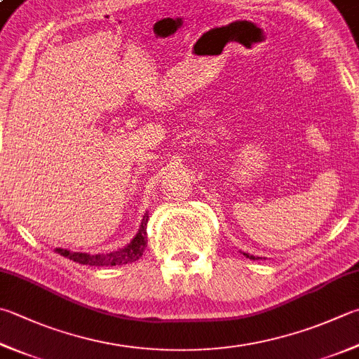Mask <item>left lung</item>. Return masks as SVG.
I'll return each mask as SVG.
<instances>
[{
	"label": "left lung",
	"instance_id": "8db88e82",
	"mask_svg": "<svg viewBox=\"0 0 359 359\" xmlns=\"http://www.w3.org/2000/svg\"><path fill=\"white\" fill-rule=\"evenodd\" d=\"M243 255H245V256H247V258H250V259H258V258H255V256H253V255H248V253H243Z\"/></svg>",
	"mask_w": 359,
	"mask_h": 359
}]
</instances>
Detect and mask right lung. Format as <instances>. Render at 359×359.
<instances>
[{
  "mask_svg": "<svg viewBox=\"0 0 359 359\" xmlns=\"http://www.w3.org/2000/svg\"><path fill=\"white\" fill-rule=\"evenodd\" d=\"M147 223H148V214L144 215V220H142V225H140L139 233L136 234V238L128 243L126 247L117 250V252L89 255V253L70 252V250H65V248H56V252L74 262L86 264V266H97V267L106 266L107 267V266H121V264H130V262L137 261L145 252V247L148 242Z\"/></svg>",
  "mask_w": 359,
  "mask_h": 359,
  "instance_id": "obj_1",
  "label": "right lung"
}]
</instances>
